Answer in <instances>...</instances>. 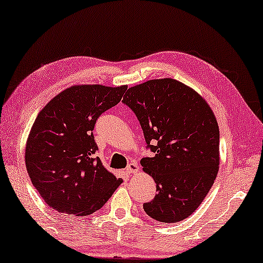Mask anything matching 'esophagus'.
Returning a JSON list of instances; mask_svg holds the SVG:
<instances>
[{
  "label": "esophagus",
  "mask_w": 263,
  "mask_h": 263,
  "mask_svg": "<svg viewBox=\"0 0 263 263\" xmlns=\"http://www.w3.org/2000/svg\"><path fill=\"white\" fill-rule=\"evenodd\" d=\"M126 170H127L128 174H139V172H140V166L137 165V163L133 162V163H130V164L127 166Z\"/></svg>",
  "instance_id": "esophagus-1"
}]
</instances>
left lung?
Here are the masks:
<instances>
[{"label":"left lung","instance_id":"8db88e82","mask_svg":"<svg viewBox=\"0 0 263 263\" xmlns=\"http://www.w3.org/2000/svg\"><path fill=\"white\" fill-rule=\"evenodd\" d=\"M123 103L134 111L154 157L141 160L157 195L143 209L161 222H178L195 212L219 169V127L209 103L171 78L128 88Z\"/></svg>","mask_w":263,"mask_h":263}]
</instances>
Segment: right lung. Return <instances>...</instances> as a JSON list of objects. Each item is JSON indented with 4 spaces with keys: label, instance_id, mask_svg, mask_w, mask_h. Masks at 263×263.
Listing matches in <instances>:
<instances>
[{
    "label": "right lung",
    "instance_id": "right-lung-1",
    "mask_svg": "<svg viewBox=\"0 0 263 263\" xmlns=\"http://www.w3.org/2000/svg\"><path fill=\"white\" fill-rule=\"evenodd\" d=\"M127 86L74 85L38 113L25 145L33 186L58 212L89 216L122 183L96 157L93 129L103 111L121 101Z\"/></svg>",
    "mask_w": 263,
    "mask_h": 263
}]
</instances>
